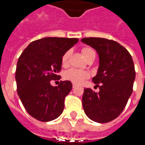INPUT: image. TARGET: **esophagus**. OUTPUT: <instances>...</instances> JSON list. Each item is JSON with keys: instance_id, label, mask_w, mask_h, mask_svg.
Returning <instances> with one entry per match:
<instances>
[{"instance_id": "esophagus-1", "label": "esophagus", "mask_w": 145, "mask_h": 145, "mask_svg": "<svg viewBox=\"0 0 145 145\" xmlns=\"http://www.w3.org/2000/svg\"><path fill=\"white\" fill-rule=\"evenodd\" d=\"M72 87H73V88H74L76 87V85H74V84H73Z\"/></svg>"}]
</instances>
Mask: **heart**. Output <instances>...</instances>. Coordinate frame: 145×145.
<instances>
[{
	"label": "heart",
	"mask_w": 145,
	"mask_h": 145,
	"mask_svg": "<svg viewBox=\"0 0 145 145\" xmlns=\"http://www.w3.org/2000/svg\"><path fill=\"white\" fill-rule=\"evenodd\" d=\"M82 53L83 54V56L86 59L90 54H91L92 53H95V51L92 48L85 46V47H83L82 49ZM70 56H71V51L70 50L66 51L63 54V57L61 58V62H62V64L63 66H67L68 64ZM88 76H89V74H88V73L87 71L72 68V69L67 71L65 72L64 78L68 80L70 82H73L74 84H81L85 79L88 78Z\"/></svg>",
	"instance_id": "b5f03b06"
}]
</instances>
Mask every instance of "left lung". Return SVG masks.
Segmentation results:
<instances>
[{
	"instance_id": "1",
	"label": "left lung",
	"mask_w": 145,
	"mask_h": 145,
	"mask_svg": "<svg viewBox=\"0 0 145 145\" xmlns=\"http://www.w3.org/2000/svg\"><path fill=\"white\" fill-rule=\"evenodd\" d=\"M82 41L97 51L99 67L92 81L99 91L85 88L82 105L85 114L97 123L118 117L133 91L135 69L131 55L117 42L104 38H83Z\"/></svg>"
}]
</instances>
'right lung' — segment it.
I'll use <instances>...</instances> for the list:
<instances>
[{"instance_id":"add662e5","label":"right lung","mask_w":145,"mask_h":145,"mask_svg":"<svg viewBox=\"0 0 145 145\" xmlns=\"http://www.w3.org/2000/svg\"><path fill=\"white\" fill-rule=\"evenodd\" d=\"M78 42L77 38L46 37L32 42L18 58L15 71L17 92L25 109L36 120L48 122L63 112L64 99L72 88L70 81L57 86L63 54Z\"/></svg>"}]
</instances>
